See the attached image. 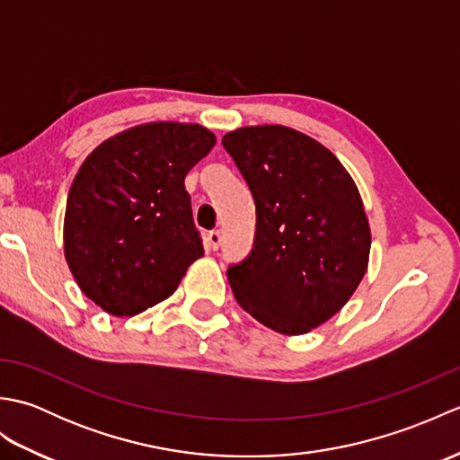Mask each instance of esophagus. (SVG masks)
Instances as JSON below:
<instances>
[{"instance_id":"34e87169","label":"esophagus","mask_w":460,"mask_h":460,"mask_svg":"<svg viewBox=\"0 0 460 460\" xmlns=\"http://www.w3.org/2000/svg\"><path fill=\"white\" fill-rule=\"evenodd\" d=\"M208 249H211V251H217L219 249V245H221V233L215 229V231H209L208 233Z\"/></svg>"}]
</instances>
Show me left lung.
<instances>
[{
	"instance_id": "obj_1",
	"label": "left lung",
	"mask_w": 460,
	"mask_h": 460,
	"mask_svg": "<svg viewBox=\"0 0 460 460\" xmlns=\"http://www.w3.org/2000/svg\"><path fill=\"white\" fill-rule=\"evenodd\" d=\"M223 146L257 205L255 247L227 270L233 295L279 334H306L341 310L367 270L358 185L334 154L288 126H245Z\"/></svg>"
}]
</instances>
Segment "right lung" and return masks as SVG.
I'll return each mask as SVG.
<instances>
[{
  "label": "right lung",
  "mask_w": 460,
  "mask_h": 460,
  "mask_svg": "<svg viewBox=\"0 0 460 460\" xmlns=\"http://www.w3.org/2000/svg\"><path fill=\"white\" fill-rule=\"evenodd\" d=\"M215 146L205 126H134L86 155L68 190L63 241L76 285L112 316L173 295L203 257L183 180Z\"/></svg>",
  "instance_id": "1"
}]
</instances>
